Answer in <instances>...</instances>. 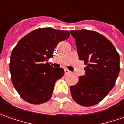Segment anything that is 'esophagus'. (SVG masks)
<instances>
[{
	"label": "esophagus",
	"mask_w": 124,
	"mask_h": 124,
	"mask_svg": "<svg viewBox=\"0 0 124 124\" xmlns=\"http://www.w3.org/2000/svg\"><path fill=\"white\" fill-rule=\"evenodd\" d=\"M64 72H65V74H69V73H70V71L69 70H68V69H64Z\"/></svg>",
	"instance_id": "34e87169"
}]
</instances>
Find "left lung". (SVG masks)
Listing matches in <instances>:
<instances>
[{
  "label": "left lung",
  "instance_id": "obj_1",
  "mask_svg": "<svg viewBox=\"0 0 124 124\" xmlns=\"http://www.w3.org/2000/svg\"><path fill=\"white\" fill-rule=\"evenodd\" d=\"M78 54L86 67L85 75L70 87L72 97L78 104L91 106L105 98L114 87L119 73V55L104 36L86 29L70 31Z\"/></svg>",
  "mask_w": 124,
  "mask_h": 124
}]
</instances>
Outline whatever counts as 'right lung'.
<instances>
[{"label": "right lung", "mask_w": 124, "mask_h": 124, "mask_svg": "<svg viewBox=\"0 0 124 124\" xmlns=\"http://www.w3.org/2000/svg\"><path fill=\"white\" fill-rule=\"evenodd\" d=\"M70 36L67 31L37 29L18 42L11 52L9 70L14 86L24 100L40 104L49 100L55 84L64 75L62 68L48 62L54 49Z\"/></svg>", "instance_id": "1"}]
</instances>
